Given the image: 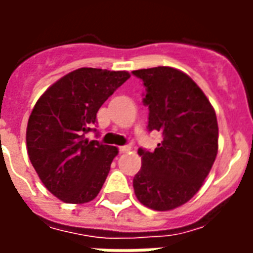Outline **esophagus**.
<instances>
[{"mask_svg": "<svg viewBox=\"0 0 253 253\" xmlns=\"http://www.w3.org/2000/svg\"><path fill=\"white\" fill-rule=\"evenodd\" d=\"M130 146H128V145H125V146H121V148H119V152H121V153H127V152H128V150H130Z\"/></svg>", "mask_w": 253, "mask_h": 253, "instance_id": "1", "label": "esophagus"}]
</instances>
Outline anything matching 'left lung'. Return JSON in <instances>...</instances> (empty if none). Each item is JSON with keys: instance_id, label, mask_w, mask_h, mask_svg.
<instances>
[{"instance_id": "left-lung-1", "label": "left lung", "mask_w": 253, "mask_h": 253, "mask_svg": "<svg viewBox=\"0 0 253 253\" xmlns=\"http://www.w3.org/2000/svg\"><path fill=\"white\" fill-rule=\"evenodd\" d=\"M146 88L149 131L163 132L154 152L138 149L142 168L134 176L137 199L167 211L201 190L218 152L215 111L190 76L169 66L134 70Z\"/></svg>"}]
</instances>
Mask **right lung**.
I'll return each mask as SVG.
<instances>
[{
    "mask_svg": "<svg viewBox=\"0 0 253 253\" xmlns=\"http://www.w3.org/2000/svg\"><path fill=\"white\" fill-rule=\"evenodd\" d=\"M127 72L81 67L52 84L36 101L27 126V152L42 183L66 203H86L104 184L118 148L85 137Z\"/></svg>",
    "mask_w": 253,
    "mask_h": 253,
    "instance_id": "add662e5",
    "label": "right lung"
}]
</instances>
